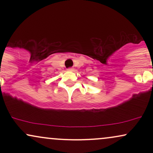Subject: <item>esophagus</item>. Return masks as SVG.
Wrapping results in <instances>:
<instances>
[{"label": "esophagus", "mask_w": 153, "mask_h": 153, "mask_svg": "<svg viewBox=\"0 0 153 153\" xmlns=\"http://www.w3.org/2000/svg\"><path fill=\"white\" fill-rule=\"evenodd\" d=\"M68 71H73V68H68Z\"/></svg>", "instance_id": "1"}]
</instances>
